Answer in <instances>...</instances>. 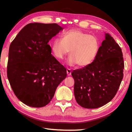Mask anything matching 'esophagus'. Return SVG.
Listing matches in <instances>:
<instances>
[{
	"label": "esophagus",
	"mask_w": 132,
	"mask_h": 132,
	"mask_svg": "<svg viewBox=\"0 0 132 132\" xmlns=\"http://www.w3.org/2000/svg\"><path fill=\"white\" fill-rule=\"evenodd\" d=\"M66 72H67V75L68 76H70L71 75V71L70 69H68L66 70Z\"/></svg>",
	"instance_id": "1"
}]
</instances>
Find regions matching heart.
Returning a JSON list of instances; mask_svg holds the SVG:
<instances>
[{
  "label": "heart",
  "mask_w": 132,
  "mask_h": 132,
  "mask_svg": "<svg viewBox=\"0 0 132 132\" xmlns=\"http://www.w3.org/2000/svg\"><path fill=\"white\" fill-rule=\"evenodd\" d=\"M99 50L100 43L97 37L77 29L65 31L61 39L55 38L51 44L52 52L57 59H63L70 50L69 64H78L80 68H86L93 63Z\"/></svg>",
  "instance_id": "obj_1"
}]
</instances>
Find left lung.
Returning <instances> with one entry per match:
<instances>
[{
  "label": "left lung",
  "mask_w": 132,
  "mask_h": 132,
  "mask_svg": "<svg viewBox=\"0 0 132 132\" xmlns=\"http://www.w3.org/2000/svg\"><path fill=\"white\" fill-rule=\"evenodd\" d=\"M124 67L122 49L110 35L106 34L93 63L71 73L78 104L94 109L111 101L123 77Z\"/></svg>",
  "instance_id": "1"
}]
</instances>
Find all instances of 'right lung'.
Segmentation results:
<instances>
[{"instance_id": "1", "label": "right lung", "mask_w": 132, "mask_h": 132, "mask_svg": "<svg viewBox=\"0 0 132 132\" xmlns=\"http://www.w3.org/2000/svg\"><path fill=\"white\" fill-rule=\"evenodd\" d=\"M62 30L56 23H30L10 44L7 78L15 96L27 105H46L66 77V68L52 55L48 44Z\"/></svg>"}]
</instances>
